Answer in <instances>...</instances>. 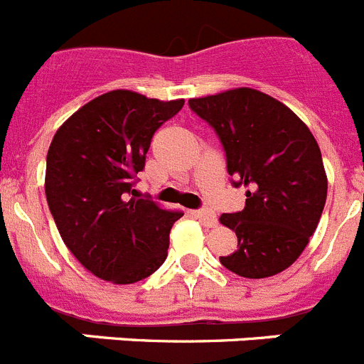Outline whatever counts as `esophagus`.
<instances>
[{
  "label": "esophagus",
  "instance_id": "esophagus-1",
  "mask_svg": "<svg viewBox=\"0 0 364 364\" xmlns=\"http://www.w3.org/2000/svg\"><path fill=\"white\" fill-rule=\"evenodd\" d=\"M195 217H197L204 226H208V228H213V226L217 225L215 213L208 212V210H198V212H195Z\"/></svg>",
  "mask_w": 364,
  "mask_h": 364
}]
</instances>
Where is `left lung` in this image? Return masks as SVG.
<instances>
[{
	"instance_id": "left-lung-1",
	"label": "left lung",
	"mask_w": 364,
	"mask_h": 364,
	"mask_svg": "<svg viewBox=\"0 0 364 364\" xmlns=\"http://www.w3.org/2000/svg\"><path fill=\"white\" fill-rule=\"evenodd\" d=\"M189 107L215 129L235 188H248L243 210L219 219L237 235V250L220 263L250 279L285 271L315 234L328 195L315 136L284 102L254 88L193 97Z\"/></svg>"
}]
</instances>
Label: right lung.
Here are the masks:
<instances>
[{
    "label": "right lung",
    "mask_w": 364,
    "mask_h": 364,
    "mask_svg": "<svg viewBox=\"0 0 364 364\" xmlns=\"http://www.w3.org/2000/svg\"><path fill=\"white\" fill-rule=\"evenodd\" d=\"M182 107L184 99L112 90L53 136L46 198L64 245L93 276L129 285L166 262L169 232L184 212L136 198L132 178L144 169L152 134Z\"/></svg>",
    "instance_id": "1"
}]
</instances>
